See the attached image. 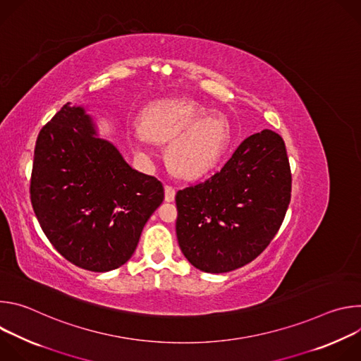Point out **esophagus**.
<instances>
[{
  "mask_svg": "<svg viewBox=\"0 0 361 361\" xmlns=\"http://www.w3.org/2000/svg\"><path fill=\"white\" fill-rule=\"evenodd\" d=\"M164 191H166V201H169V202L174 201V198H176V188L173 185H170V184H166L164 185Z\"/></svg>",
  "mask_w": 361,
  "mask_h": 361,
  "instance_id": "obj_1",
  "label": "esophagus"
}]
</instances>
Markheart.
I'll return each instance as SVG.
<instances>
[{
    "label": "heart",
    "mask_w": 361,
    "mask_h": 361,
    "mask_svg": "<svg viewBox=\"0 0 361 361\" xmlns=\"http://www.w3.org/2000/svg\"><path fill=\"white\" fill-rule=\"evenodd\" d=\"M130 141L144 157L151 156L152 141L167 144L166 159L181 177L195 178L209 173L231 142V126L221 113H210L195 99H161L141 116V128Z\"/></svg>",
    "instance_id": "b5f03b06"
}]
</instances>
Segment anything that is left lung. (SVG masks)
<instances>
[{
	"instance_id": "8db88e82",
	"label": "left lung",
	"mask_w": 361,
	"mask_h": 361,
	"mask_svg": "<svg viewBox=\"0 0 361 361\" xmlns=\"http://www.w3.org/2000/svg\"><path fill=\"white\" fill-rule=\"evenodd\" d=\"M291 198L283 138L247 137L224 167L176 194V231L185 259L205 273H227L257 259L281 227Z\"/></svg>"
}]
</instances>
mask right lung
I'll return each instance as SVG.
<instances>
[{
	"label": "right lung",
	"instance_id": "1",
	"mask_svg": "<svg viewBox=\"0 0 361 361\" xmlns=\"http://www.w3.org/2000/svg\"><path fill=\"white\" fill-rule=\"evenodd\" d=\"M95 134L84 109L63 106L37 137L30 197L44 234L64 259L104 273L130 260L164 187Z\"/></svg>",
	"mask_w": 361,
	"mask_h": 361
}]
</instances>
